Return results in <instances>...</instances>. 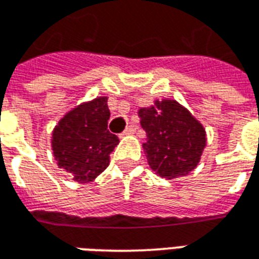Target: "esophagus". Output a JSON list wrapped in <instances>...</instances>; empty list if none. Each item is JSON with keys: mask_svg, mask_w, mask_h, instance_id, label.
Here are the masks:
<instances>
[{"mask_svg": "<svg viewBox=\"0 0 259 259\" xmlns=\"http://www.w3.org/2000/svg\"><path fill=\"white\" fill-rule=\"evenodd\" d=\"M136 130H137V126L136 124H130V126H127L126 129H124V132L122 133L120 136H126V135H133Z\"/></svg>", "mask_w": 259, "mask_h": 259, "instance_id": "obj_1", "label": "esophagus"}]
</instances>
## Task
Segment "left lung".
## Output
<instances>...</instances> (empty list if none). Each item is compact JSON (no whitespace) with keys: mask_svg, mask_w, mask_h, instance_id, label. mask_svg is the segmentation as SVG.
<instances>
[{"mask_svg":"<svg viewBox=\"0 0 259 259\" xmlns=\"http://www.w3.org/2000/svg\"><path fill=\"white\" fill-rule=\"evenodd\" d=\"M139 116L147 133L143 147L150 168L166 179L190 174L206 144L202 124L175 100L141 108Z\"/></svg>","mask_w":259,"mask_h":259,"instance_id":"obj_1","label":"left lung"}]
</instances>
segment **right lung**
Segmentation results:
<instances>
[{
    "mask_svg": "<svg viewBox=\"0 0 259 259\" xmlns=\"http://www.w3.org/2000/svg\"><path fill=\"white\" fill-rule=\"evenodd\" d=\"M107 97L84 102L65 115L53 132V151L59 168L74 182L89 183L109 165L119 139L108 130Z\"/></svg>",
    "mask_w": 259,
    "mask_h": 259,
    "instance_id": "1",
    "label": "right lung"
}]
</instances>
